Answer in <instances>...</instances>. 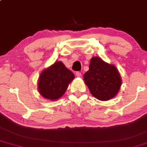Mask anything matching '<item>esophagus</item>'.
Listing matches in <instances>:
<instances>
[{"label": "esophagus", "instance_id": "esophagus-1", "mask_svg": "<svg viewBox=\"0 0 147 147\" xmlns=\"http://www.w3.org/2000/svg\"><path fill=\"white\" fill-rule=\"evenodd\" d=\"M76 76L77 77H81L82 76V74H81V73H80V72H76Z\"/></svg>", "mask_w": 147, "mask_h": 147}]
</instances>
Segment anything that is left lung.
I'll return each mask as SVG.
<instances>
[{"label":"left lung","instance_id":"obj_1","mask_svg":"<svg viewBox=\"0 0 147 147\" xmlns=\"http://www.w3.org/2000/svg\"><path fill=\"white\" fill-rule=\"evenodd\" d=\"M90 93L100 100H108L118 93L122 78L116 66L98 57L90 59L89 70L84 76Z\"/></svg>","mask_w":147,"mask_h":147}]
</instances>
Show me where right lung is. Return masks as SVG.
<instances>
[{"instance_id": "1", "label": "right lung", "mask_w": 147, "mask_h": 147, "mask_svg": "<svg viewBox=\"0 0 147 147\" xmlns=\"http://www.w3.org/2000/svg\"><path fill=\"white\" fill-rule=\"evenodd\" d=\"M74 77L73 72L61 61H56L40 74L37 83L38 92L46 99L56 100L64 94Z\"/></svg>"}]
</instances>
